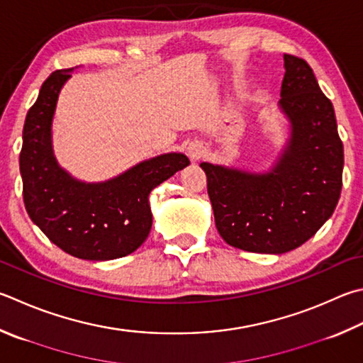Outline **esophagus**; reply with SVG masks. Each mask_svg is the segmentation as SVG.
Segmentation results:
<instances>
[{"label": "esophagus", "mask_w": 363, "mask_h": 363, "mask_svg": "<svg viewBox=\"0 0 363 363\" xmlns=\"http://www.w3.org/2000/svg\"><path fill=\"white\" fill-rule=\"evenodd\" d=\"M187 154L190 157V160L196 162V160H200L204 154H206V149H204V146H203L201 143L194 141V143H190L189 146H187Z\"/></svg>", "instance_id": "obj_1"}]
</instances>
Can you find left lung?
I'll return each instance as SVG.
<instances>
[{
  "mask_svg": "<svg viewBox=\"0 0 363 363\" xmlns=\"http://www.w3.org/2000/svg\"><path fill=\"white\" fill-rule=\"evenodd\" d=\"M278 106L289 138L268 171L200 163L208 177L217 232L247 252L284 254L330 219L342 186V143L333 104L311 67L284 55Z\"/></svg>",
  "mask_w": 363,
  "mask_h": 363,
  "instance_id": "8db88e82",
  "label": "left lung"
}]
</instances>
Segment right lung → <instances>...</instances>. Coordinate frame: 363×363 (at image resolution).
<instances>
[{
	"instance_id": "add662e5",
	"label": "right lung",
	"mask_w": 363,
	"mask_h": 363,
	"mask_svg": "<svg viewBox=\"0 0 363 363\" xmlns=\"http://www.w3.org/2000/svg\"><path fill=\"white\" fill-rule=\"evenodd\" d=\"M72 69L45 79L23 125L21 174L30 219L65 252L82 260H114L140 247L152 227L149 194L189 167L187 155L162 154L101 182H85L58 164L52 122Z\"/></svg>"
}]
</instances>
